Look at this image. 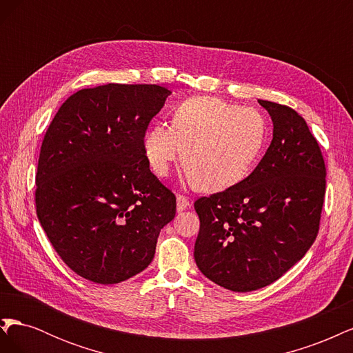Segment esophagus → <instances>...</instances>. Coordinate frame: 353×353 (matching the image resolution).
Masks as SVG:
<instances>
[{
  "mask_svg": "<svg viewBox=\"0 0 353 353\" xmlns=\"http://www.w3.org/2000/svg\"><path fill=\"white\" fill-rule=\"evenodd\" d=\"M188 206H190V199L184 194H178L176 196V209H178V212L185 210Z\"/></svg>",
  "mask_w": 353,
  "mask_h": 353,
  "instance_id": "obj_1",
  "label": "esophagus"
}]
</instances>
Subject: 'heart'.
<instances>
[{
	"label": "heart",
	"mask_w": 353,
	"mask_h": 353,
	"mask_svg": "<svg viewBox=\"0 0 353 353\" xmlns=\"http://www.w3.org/2000/svg\"><path fill=\"white\" fill-rule=\"evenodd\" d=\"M266 122L261 112L213 97L181 103L172 125L147 130L143 147L148 166L166 176L184 152L183 163L200 190L219 191L248 176L262 154Z\"/></svg>",
	"instance_id": "obj_1"
}]
</instances>
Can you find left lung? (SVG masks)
Instances as JSON below:
<instances>
[{"label": "left lung", "instance_id": "left-lung-1", "mask_svg": "<svg viewBox=\"0 0 353 353\" xmlns=\"http://www.w3.org/2000/svg\"><path fill=\"white\" fill-rule=\"evenodd\" d=\"M274 123L259 165L240 183L199 197L194 259L201 274L232 292L279 280L315 241L325 196V162L301 114L258 100Z\"/></svg>", "mask_w": 353, "mask_h": 353}]
</instances>
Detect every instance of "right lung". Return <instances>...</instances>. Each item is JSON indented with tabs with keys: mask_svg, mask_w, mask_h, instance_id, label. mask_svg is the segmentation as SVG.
I'll return each mask as SVG.
<instances>
[{
	"mask_svg": "<svg viewBox=\"0 0 353 353\" xmlns=\"http://www.w3.org/2000/svg\"><path fill=\"white\" fill-rule=\"evenodd\" d=\"M170 91L147 83L79 90L42 140L37 215L69 268L97 284L145 270L176 197L150 170L143 140Z\"/></svg>",
	"mask_w": 353,
	"mask_h": 353,
	"instance_id": "right-lung-1",
	"label": "right lung"
}]
</instances>
